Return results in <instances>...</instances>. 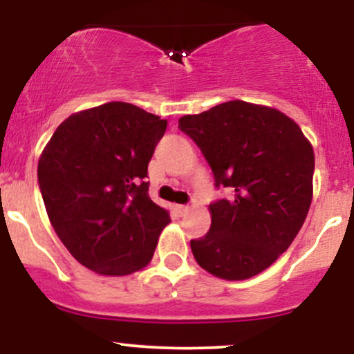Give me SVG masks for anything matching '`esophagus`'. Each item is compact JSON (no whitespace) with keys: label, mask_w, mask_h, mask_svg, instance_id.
I'll use <instances>...</instances> for the list:
<instances>
[{"label":"esophagus","mask_w":354,"mask_h":354,"mask_svg":"<svg viewBox=\"0 0 354 354\" xmlns=\"http://www.w3.org/2000/svg\"><path fill=\"white\" fill-rule=\"evenodd\" d=\"M174 211H176L178 216H185L186 213L189 211V206H185V205H176L174 206Z\"/></svg>","instance_id":"obj_1"}]
</instances>
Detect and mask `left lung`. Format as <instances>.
I'll return each mask as SVG.
<instances>
[{"mask_svg":"<svg viewBox=\"0 0 354 354\" xmlns=\"http://www.w3.org/2000/svg\"><path fill=\"white\" fill-rule=\"evenodd\" d=\"M208 161L214 185L233 188L209 205L211 228L191 239L203 270L241 281L270 268L301 230L313 200L315 153L301 128L278 109L228 101L180 118Z\"/></svg>","mask_w":354,"mask_h":354,"instance_id":"obj_1","label":"left lung"}]
</instances>
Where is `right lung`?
Masks as SVG:
<instances>
[{
  "mask_svg": "<svg viewBox=\"0 0 354 354\" xmlns=\"http://www.w3.org/2000/svg\"><path fill=\"white\" fill-rule=\"evenodd\" d=\"M168 121L121 101L73 113L38 161L53 228L73 258L103 276L151 261L171 219L148 194V163Z\"/></svg>",
  "mask_w": 354,
  "mask_h": 354,
  "instance_id": "1",
  "label": "right lung"
}]
</instances>
